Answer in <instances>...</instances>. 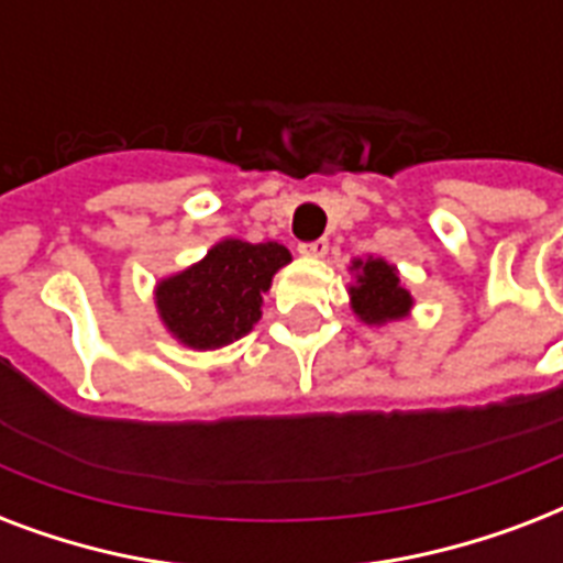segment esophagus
Wrapping results in <instances>:
<instances>
[{
    "label": "esophagus",
    "mask_w": 563,
    "mask_h": 563,
    "mask_svg": "<svg viewBox=\"0 0 563 563\" xmlns=\"http://www.w3.org/2000/svg\"><path fill=\"white\" fill-rule=\"evenodd\" d=\"M327 251H330V242H327V239H316V242H303V245H300V254L303 256H327Z\"/></svg>",
    "instance_id": "34e87169"
}]
</instances>
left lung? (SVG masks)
Wrapping results in <instances>:
<instances>
[{"label": "left lung", "instance_id": "1", "mask_svg": "<svg viewBox=\"0 0 563 563\" xmlns=\"http://www.w3.org/2000/svg\"><path fill=\"white\" fill-rule=\"evenodd\" d=\"M356 283L351 286V307L365 324H388L409 316L411 295L400 286L397 268L379 256L353 263Z\"/></svg>", "mask_w": 563, "mask_h": 563}]
</instances>
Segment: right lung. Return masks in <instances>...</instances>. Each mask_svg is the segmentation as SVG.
I'll return each mask as SVG.
<instances>
[{
  "mask_svg": "<svg viewBox=\"0 0 563 563\" xmlns=\"http://www.w3.org/2000/svg\"><path fill=\"white\" fill-rule=\"evenodd\" d=\"M291 263L289 247L277 242L224 239L201 263L157 283L154 303L175 339L195 351H216L254 330L263 316V295L272 277Z\"/></svg>",
  "mask_w": 563,
  "mask_h": 563,
  "instance_id": "obj_1",
  "label": "right lung"
}]
</instances>
